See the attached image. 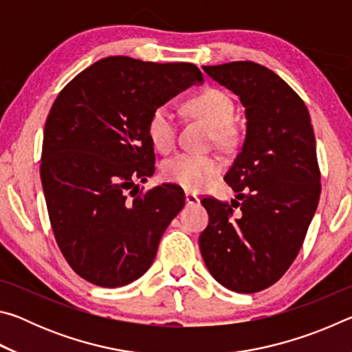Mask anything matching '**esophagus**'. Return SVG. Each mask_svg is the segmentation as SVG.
I'll use <instances>...</instances> for the list:
<instances>
[{
    "label": "esophagus",
    "instance_id": "esophagus-1",
    "mask_svg": "<svg viewBox=\"0 0 352 352\" xmlns=\"http://www.w3.org/2000/svg\"><path fill=\"white\" fill-rule=\"evenodd\" d=\"M184 197H186V205H199L200 204V199L197 197V195L192 194V192H186L184 194Z\"/></svg>",
    "mask_w": 352,
    "mask_h": 352
}]
</instances>
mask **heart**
Masks as SVG:
<instances>
[{"instance_id": "b5f03b06", "label": "heart", "mask_w": 352, "mask_h": 352, "mask_svg": "<svg viewBox=\"0 0 352 352\" xmlns=\"http://www.w3.org/2000/svg\"><path fill=\"white\" fill-rule=\"evenodd\" d=\"M188 110L206 121L216 130L214 136L219 142H230L234 130L231 121L234 116L233 100L228 94L206 88L188 100ZM147 135L152 146L158 152H169L175 146L177 126L175 116L168 105L157 107L147 121ZM222 170V163L217 157L201 153H180L166 162L163 175L168 182L175 183L186 190H200Z\"/></svg>"}]
</instances>
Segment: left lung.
<instances>
[{"label":"left lung","mask_w":352,"mask_h":352,"mask_svg":"<svg viewBox=\"0 0 352 352\" xmlns=\"http://www.w3.org/2000/svg\"><path fill=\"white\" fill-rule=\"evenodd\" d=\"M204 71L241 99L247 133L225 175L242 204L201 200L210 216L199 237L201 258L223 287L254 294L287 272L317 211L321 184L311 116L287 83L259 63Z\"/></svg>","instance_id":"1"}]
</instances>
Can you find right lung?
Segmentation results:
<instances>
[{"instance_id": "obj_1", "label": "right lung", "mask_w": 352, "mask_h": 352, "mask_svg": "<svg viewBox=\"0 0 352 352\" xmlns=\"http://www.w3.org/2000/svg\"><path fill=\"white\" fill-rule=\"evenodd\" d=\"M201 82L192 63L113 56L58 93L45 124L40 175L57 245L87 281L121 287L152 265L184 192L170 183L133 192L136 180L155 172L147 121Z\"/></svg>"}]
</instances>
